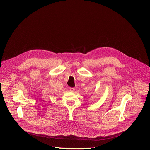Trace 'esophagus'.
<instances>
[{"label":"esophagus","mask_w":150,"mask_h":150,"mask_svg":"<svg viewBox=\"0 0 150 150\" xmlns=\"http://www.w3.org/2000/svg\"><path fill=\"white\" fill-rule=\"evenodd\" d=\"M69 89L70 91H71V92H73L75 91V88H70Z\"/></svg>","instance_id":"esophagus-1"}]
</instances>
